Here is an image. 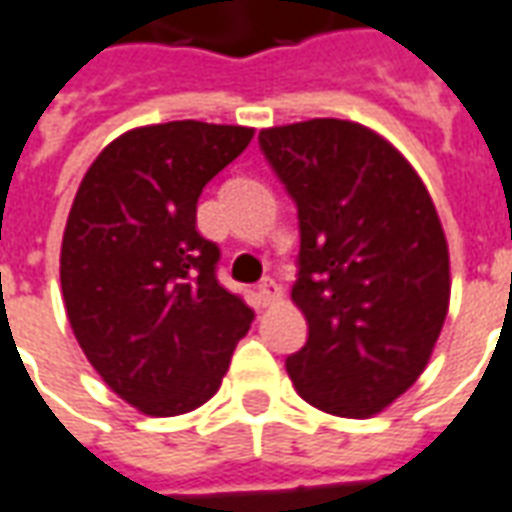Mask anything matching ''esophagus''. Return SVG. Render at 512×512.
Listing matches in <instances>:
<instances>
[{"mask_svg":"<svg viewBox=\"0 0 512 512\" xmlns=\"http://www.w3.org/2000/svg\"><path fill=\"white\" fill-rule=\"evenodd\" d=\"M257 299H260V305L268 307L274 305L277 299H280V288H277V282L274 280H263L257 285Z\"/></svg>","mask_w":512,"mask_h":512,"instance_id":"esophagus-1","label":"esophagus"}]
</instances>
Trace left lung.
Instances as JSON below:
<instances>
[{
    "mask_svg": "<svg viewBox=\"0 0 512 512\" xmlns=\"http://www.w3.org/2000/svg\"><path fill=\"white\" fill-rule=\"evenodd\" d=\"M257 141L299 219L291 296L307 343L288 374L324 413L374 416L418 380L449 310L435 205L405 157L355 121H299Z\"/></svg>",
    "mask_w": 512,
    "mask_h": 512,
    "instance_id": "left-lung-1",
    "label": "left lung"
}]
</instances>
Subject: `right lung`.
<instances>
[{
	"instance_id": "1",
	"label": "right lung",
	"mask_w": 512,
	"mask_h": 512,
	"mask_svg": "<svg viewBox=\"0 0 512 512\" xmlns=\"http://www.w3.org/2000/svg\"><path fill=\"white\" fill-rule=\"evenodd\" d=\"M255 130L169 121L102 149L74 196L60 285L99 377L146 416H180L219 391L255 310L216 277L196 230L202 188Z\"/></svg>"
}]
</instances>
